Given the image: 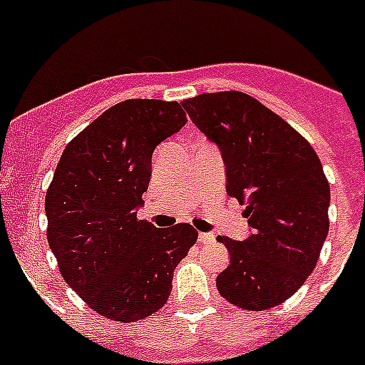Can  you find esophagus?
I'll return each mask as SVG.
<instances>
[{"mask_svg": "<svg viewBox=\"0 0 365 365\" xmlns=\"http://www.w3.org/2000/svg\"><path fill=\"white\" fill-rule=\"evenodd\" d=\"M197 240H199V243L206 245V243H212L215 237H214V234H205V232H201V234L197 235Z\"/></svg>", "mask_w": 365, "mask_h": 365, "instance_id": "esophagus-1", "label": "esophagus"}]
</instances>
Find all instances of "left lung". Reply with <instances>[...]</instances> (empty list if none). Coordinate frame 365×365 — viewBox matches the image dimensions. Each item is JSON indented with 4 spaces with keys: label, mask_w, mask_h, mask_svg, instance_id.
Listing matches in <instances>:
<instances>
[{
    "label": "left lung",
    "mask_w": 365,
    "mask_h": 365,
    "mask_svg": "<svg viewBox=\"0 0 365 365\" xmlns=\"http://www.w3.org/2000/svg\"><path fill=\"white\" fill-rule=\"evenodd\" d=\"M192 122L219 146L227 193L245 205L252 235H219L230 263L215 279L222 298L267 311L291 298L314 270L329 232L331 190L307 138L241 91L182 100Z\"/></svg>",
    "instance_id": "8db88e82"
}]
</instances>
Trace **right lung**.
<instances>
[{
	"instance_id": "obj_1",
	"label": "right lung",
	"mask_w": 365,
	"mask_h": 365,
	"mask_svg": "<svg viewBox=\"0 0 365 365\" xmlns=\"http://www.w3.org/2000/svg\"><path fill=\"white\" fill-rule=\"evenodd\" d=\"M186 124L179 102H118L63 150L45 195L47 241L69 287L108 320L138 322L168 302L173 270L197 241L188 222L137 217L157 144Z\"/></svg>"
}]
</instances>
